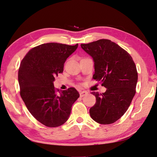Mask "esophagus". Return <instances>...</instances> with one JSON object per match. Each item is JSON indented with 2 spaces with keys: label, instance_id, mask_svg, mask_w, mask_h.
Segmentation results:
<instances>
[{
  "label": "esophagus",
  "instance_id": "34e87169",
  "mask_svg": "<svg viewBox=\"0 0 157 157\" xmlns=\"http://www.w3.org/2000/svg\"><path fill=\"white\" fill-rule=\"evenodd\" d=\"M79 94H80V97L82 98V97H84V96H86V95L87 94V92H85V91H81V92H80Z\"/></svg>",
  "mask_w": 157,
  "mask_h": 157
}]
</instances>
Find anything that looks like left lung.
I'll return each instance as SVG.
<instances>
[{
  "mask_svg": "<svg viewBox=\"0 0 157 157\" xmlns=\"http://www.w3.org/2000/svg\"><path fill=\"white\" fill-rule=\"evenodd\" d=\"M80 46L93 58V78L107 88L102 94L92 92L96 102L90 109V117L99 124H112L126 113L135 96V63L126 50L110 40L100 39Z\"/></svg>",
  "mask_w": 157,
  "mask_h": 157,
  "instance_id": "obj_1",
  "label": "left lung"
}]
</instances>
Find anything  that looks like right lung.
Instances as JSON below:
<instances>
[{
	"mask_svg": "<svg viewBox=\"0 0 157 157\" xmlns=\"http://www.w3.org/2000/svg\"><path fill=\"white\" fill-rule=\"evenodd\" d=\"M78 45L42 44L28 52L20 63V96L31 115L46 126L63 124L68 120L73 104L79 98L75 88L56 90L54 86L55 77L63 73L66 59Z\"/></svg>",
	"mask_w": 157,
	"mask_h": 157,
	"instance_id": "1",
	"label": "right lung"
}]
</instances>
